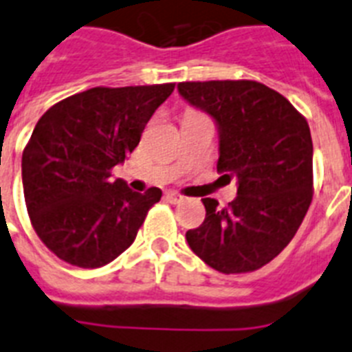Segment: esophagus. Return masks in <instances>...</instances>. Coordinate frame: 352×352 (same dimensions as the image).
<instances>
[{
  "label": "esophagus",
  "mask_w": 352,
  "mask_h": 352,
  "mask_svg": "<svg viewBox=\"0 0 352 352\" xmlns=\"http://www.w3.org/2000/svg\"><path fill=\"white\" fill-rule=\"evenodd\" d=\"M166 199L168 202H171V204H179V202L184 201V197H182L181 193H175V191H168Z\"/></svg>",
  "instance_id": "esophagus-1"
}]
</instances>
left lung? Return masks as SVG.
I'll return each instance as SVG.
<instances>
[{
	"mask_svg": "<svg viewBox=\"0 0 352 352\" xmlns=\"http://www.w3.org/2000/svg\"><path fill=\"white\" fill-rule=\"evenodd\" d=\"M190 107L215 121L217 170L236 179L226 208L202 199L206 219L186 231L191 251L213 270L248 273L289 244L313 199L309 124L284 96L256 81L179 82Z\"/></svg>",
	"mask_w": 352,
	"mask_h": 352,
	"instance_id": "left-lung-1",
	"label": "left lung"
}]
</instances>
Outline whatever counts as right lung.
<instances>
[{"mask_svg":"<svg viewBox=\"0 0 352 352\" xmlns=\"http://www.w3.org/2000/svg\"><path fill=\"white\" fill-rule=\"evenodd\" d=\"M175 85L92 88L54 104L23 151L25 202L43 244L68 264L96 270L135 241L162 191L130 190L111 168L141 141Z\"/></svg>","mask_w":352,"mask_h":352,"instance_id":"1","label":"right lung"}]
</instances>
